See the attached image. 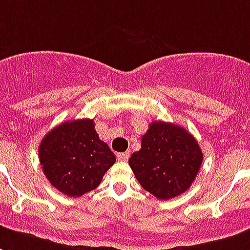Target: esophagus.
<instances>
[{
  "instance_id": "1",
  "label": "esophagus",
  "mask_w": 250,
  "mask_h": 250,
  "mask_svg": "<svg viewBox=\"0 0 250 250\" xmlns=\"http://www.w3.org/2000/svg\"><path fill=\"white\" fill-rule=\"evenodd\" d=\"M116 158H118L119 162H127L128 158H130V152H120L116 155Z\"/></svg>"
}]
</instances>
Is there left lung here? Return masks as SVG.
Listing matches in <instances>:
<instances>
[{
	"mask_svg": "<svg viewBox=\"0 0 250 250\" xmlns=\"http://www.w3.org/2000/svg\"><path fill=\"white\" fill-rule=\"evenodd\" d=\"M203 163L197 140L187 130L166 122H152L142 138V148L128 164L146 191L160 200L182 195L191 187Z\"/></svg>",
	"mask_w": 250,
	"mask_h": 250,
	"instance_id": "1",
	"label": "left lung"
}]
</instances>
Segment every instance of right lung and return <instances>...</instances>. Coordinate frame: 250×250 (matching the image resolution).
Returning <instances> with one entry per match:
<instances>
[{
	"mask_svg": "<svg viewBox=\"0 0 250 250\" xmlns=\"http://www.w3.org/2000/svg\"><path fill=\"white\" fill-rule=\"evenodd\" d=\"M38 155L50 184L73 197L95 189L116 160L107 143L99 139L91 119L57 125L42 139Z\"/></svg>",
	"mask_w": 250,
	"mask_h": 250,
	"instance_id": "right-lung-1",
	"label": "right lung"
}]
</instances>
